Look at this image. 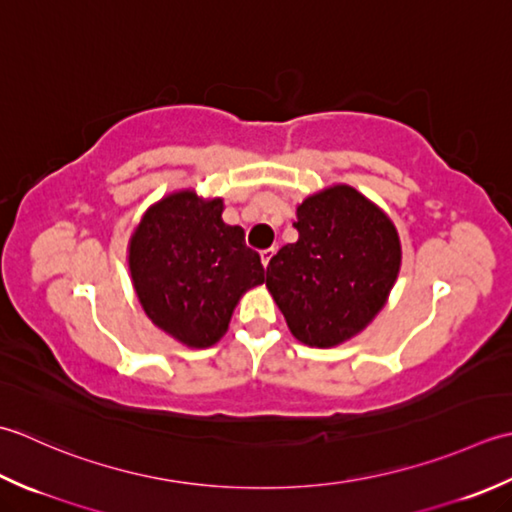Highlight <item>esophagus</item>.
<instances>
[{
    "label": "esophagus",
    "mask_w": 512,
    "mask_h": 512,
    "mask_svg": "<svg viewBox=\"0 0 512 512\" xmlns=\"http://www.w3.org/2000/svg\"><path fill=\"white\" fill-rule=\"evenodd\" d=\"M274 252H276V247H267V249H263V252H260V260H263L265 267L269 265V260H271V256H274Z\"/></svg>",
    "instance_id": "1"
}]
</instances>
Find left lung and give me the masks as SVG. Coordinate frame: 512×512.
I'll return each instance as SVG.
<instances>
[{
    "instance_id": "1",
    "label": "left lung",
    "mask_w": 512,
    "mask_h": 512,
    "mask_svg": "<svg viewBox=\"0 0 512 512\" xmlns=\"http://www.w3.org/2000/svg\"><path fill=\"white\" fill-rule=\"evenodd\" d=\"M298 241L267 265V289L294 338L329 349L378 316L398 278L402 247L391 218L349 185L296 207Z\"/></svg>"
}]
</instances>
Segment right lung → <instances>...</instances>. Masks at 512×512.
I'll return each mask as SVG.
<instances>
[{
	"label": "right lung",
	"instance_id": "add662e5",
	"mask_svg": "<svg viewBox=\"0 0 512 512\" xmlns=\"http://www.w3.org/2000/svg\"><path fill=\"white\" fill-rule=\"evenodd\" d=\"M221 214L223 198L181 190L154 203L130 238V276L145 316L185 347L221 340L241 296L265 283L243 227Z\"/></svg>",
	"mask_w": 512,
	"mask_h": 512
}]
</instances>
